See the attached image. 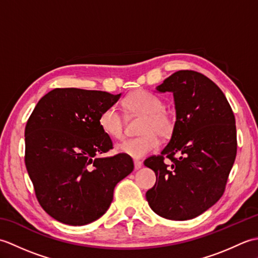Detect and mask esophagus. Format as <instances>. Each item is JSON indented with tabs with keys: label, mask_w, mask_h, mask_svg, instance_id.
Masks as SVG:
<instances>
[{
	"label": "esophagus",
	"mask_w": 258,
	"mask_h": 258,
	"mask_svg": "<svg viewBox=\"0 0 258 258\" xmlns=\"http://www.w3.org/2000/svg\"><path fill=\"white\" fill-rule=\"evenodd\" d=\"M134 167H135V169H140L141 167H142V162L141 161H134Z\"/></svg>",
	"instance_id": "obj_1"
}]
</instances>
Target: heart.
I'll return each mask as SVG.
<instances>
[{
	"label": "heart",
	"mask_w": 258,
	"mask_h": 258,
	"mask_svg": "<svg viewBox=\"0 0 258 258\" xmlns=\"http://www.w3.org/2000/svg\"><path fill=\"white\" fill-rule=\"evenodd\" d=\"M123 106L130 116H142L139 138L126 140L116 150L133 158H142L154 152L162 139H168L176 127V118L172 111L164 107L162 98L146 90H135L124 98ZM98 125L109 138L120 140L124 136V120L115 106H108L98 116Z\"/></svg>",
	"instance_id": "b5f03b06"
}]
</instances>
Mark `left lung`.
<instances>
[{
  "label": "left lung",
  "mask_w": 258,
  "mask_h": 258,
  "mask_svg": "<svg viewBox=\"0 0 258 258\" xmlns=\"http://www.w3.org/2000/svg\"><path fill=\"white\" fill-rule=\"evenodd\" d=\"M157 91L173 92L176 127L161 154L144 161L156 175L146 200L164 218L190 220L224 194L237 153L235 116L220 87L196 71H177Z\"/></svg>",
  "instance_id": "1"
}]
</instances>
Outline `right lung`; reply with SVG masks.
I'll return each mask as SVG.
<instances>
[{"label": "right lung", "mask_w": 258, "mask_h": 258, "mask_svg": "<svg viewBox=\"0 0 258 258\" xmlns=\"http://www.w3.org/2000/svg\"><path fill=\"white\" fill-rule=\"evenodd\" d=\"M120 94L74 87L43 96L25 126V166L35 196L48 215L80 226L100 218L120 179L134 169L122 153L103 157L113 142L100 128L101 112Z\"/></svg>", "instance_id": "right-lung-1"}]
</instances>
